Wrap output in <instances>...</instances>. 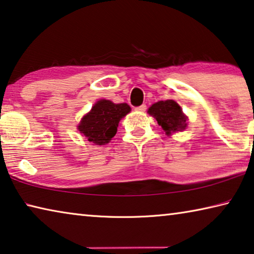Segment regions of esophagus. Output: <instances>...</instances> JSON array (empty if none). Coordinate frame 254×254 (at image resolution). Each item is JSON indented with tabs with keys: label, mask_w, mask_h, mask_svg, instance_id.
<instances>
[{
	"label": "esophagus",
	"mask_w": 254,
	"mask_h": 254,
	"mask_svg": "<svg viewBox=\"0 0 254 254\" xmlns=\"http://www.w3.org/2000/svg\"><path fill=\"white\" fill-rule=\"evenodd\" d=\"M146 104H142V105H139V107H137L135 109V110H137V111H140V112H144V111H146Z\"/></svg>",
	"instance_id": "obj_1"
}]
</instances>
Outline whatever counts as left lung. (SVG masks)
Listing matches in <instances>:
<instances>
[{
	"label": "left lung",
	"instance_id": "obj_1",
	"mask_svg": "<svg viewBox=\"0 0 254 254\" xmlns=\"http://www.w3.org/2000/svg\"><path fill=\"white\" fill-rule=\"evenodd\" d=\"M149 114L157 119L158 124L166 131H181L186 128L187 118L183 114L179 105L173 100L160 101L149 109Z\"/></svg>",
	"mask_w": 254,
	"mask_h": 254
}]
</instances>
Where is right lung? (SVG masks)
I'll use <instances>...</instances> for the list:
<instances>
[{"mask_svg":"<svg viewBox=\"0 0 254 254\" xmlns=\"http://www.w3.org/2000/svg\"><path fill=\"white\" fill-rule=\"evenodd\" d=\"M129 111L130 107L127 103L115 104L109 100H101L81 119L78 129L86 136L89 142L103 145L116 135L120 119Z\"/></svg>","mask_w":254,"mask_h":254,"instance_id":"right-lung-1","label":"right lung"}]
</instances>
